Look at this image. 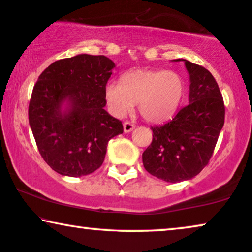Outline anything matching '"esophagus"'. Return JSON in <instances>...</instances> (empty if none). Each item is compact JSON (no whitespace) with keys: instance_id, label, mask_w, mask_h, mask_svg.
Returning a JSON list of instances; mask_svg holds the SVG:
<instances>
[{"instance_id":"1","label":"esophagus","mask_w":252,"mask_h":252,"mask_svg":"<svg viewBox=\"0 0 252 252\" xmlns=\"http://www.w3.org/2000/svg\"><path fill=\"white\" fill-rule=\"evenodd\" d=\"M135 129V124L133 123H131V122H129V121H126V122L123 123V130H124V132H131L132 130Z\"/></svg>"}]
</instances>
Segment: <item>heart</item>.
Returning <instances> with one entry per match:
<instances>
[{"label": "heart", "mask_w": 252, "mask_h": 252, "mask_svg": "<svg viewBox=\"0 0 252 252\" xmlns=\"http://www.w3.org/2000/svg\"><path fill=\"white\" fill-rule=\"evenodd\" d=\"M184 82L179 73L166 70H135L123 75L120 85L110 83L105 96L110 112L123 117L138 102L139 114L149 122L159 123L177 112L184 95Z\"/></svg>", "instance_id": "obj_1"}]
</instances>
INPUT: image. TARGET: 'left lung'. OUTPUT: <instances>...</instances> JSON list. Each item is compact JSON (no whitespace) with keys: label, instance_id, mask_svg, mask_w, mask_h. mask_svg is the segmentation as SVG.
I'll use <instances>...</instances> for the list:
<instances>
[{"label":"left lung","instance_id":"obj_1","mask_svg":"<svg viewBox=\"0 0 252 252\" xmlns=\"http://www.w3.org/2000/svg\"><path fill=\"white\" fill-rule=\"evenodd\" d=\"M184 61L190 76L189 103L162 126H152L153 139L143 153L151 175L166 182L191 180L212 157L224 123V105L218 83L209 70Z\"/></svg>","mask_w":252,"mask_h":252}]
</instances>
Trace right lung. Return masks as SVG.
<instances>
[{
  "label": "right lung",
  "mask_w": 252,
  "mask_h": 252,
  "mask_svg": "<svg viewBox=\"0 0 252 252\" xmlns=\"http://www.w3.org/2000/svg\"><path fill=\"white\" fill-rule=\"evenodd\" d=\"M114 68L106 56L79 54L52 63L39 76L29 122L40 154L56 173H93L102 165L109 140L123 132L122 122L105 110Z\"/></svg>",
  "instance_id": "add662e5"
}]
</instances>
